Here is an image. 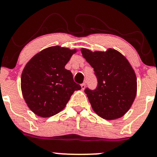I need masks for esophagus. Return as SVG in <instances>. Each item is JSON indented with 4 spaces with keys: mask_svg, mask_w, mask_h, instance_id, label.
<instances>
[{
    "mask_svg": "<svg viewBox=\"0 0 157 157\" xmlns=\"http://www.w3.org/2000/svg\"><path fill=\"white\" fill-rule=\"evenodd\" d=\"M85 88H86V84H85V83L81 84V89H82V91H83V90L85 89Z\"/></svg>",
    "mask_w": 157,
    "mask_h": 157,
    "instance_id": "34e87169",
    "label": "esophagus"
}]
</instances>
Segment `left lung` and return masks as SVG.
<instances>
[{"mask_svg": "<svg viewBox=\"0 0 157 157\" xmlns=\"http://www.w3.org/2000/svg\"><path fill=\"white\" fill-rule=\"evenodd\" d=\"M81 52L94 68L98 82L95 90H85L94 111L105 120L122 117L136 95V76L132 66L125 56L113 48L91 52L82 48Z\"/></svg>", "mask_w": 157, "mask_h": 157, "instance_id": "left-lung-1", "label": "left lung"}]
</instances>
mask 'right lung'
Wrapping results in <instances>:
<instances>
[{
  "instance_id": "add662e5",
  "label": "right lung",
  "mask_w": 157,
  "mask_h": 157,
  "mask_svg": "<svg viewBox=\"0 0 157 157\" xmlns=\"http://www.w3.org/2000/svg\"><path fill=\"white\" fill-rule=\"evenodd\" d=\"M77 49L56 46L45 48L27 63L21 75V91L30 110L49 117L66 107L75 91L81 86L65 66Z\"/></svg>"
}]
</instances>
